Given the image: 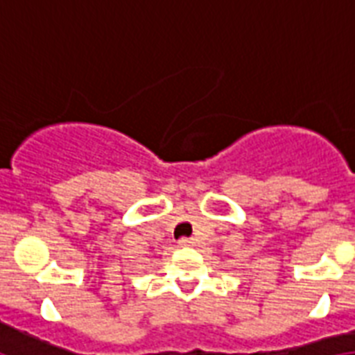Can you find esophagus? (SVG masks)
<instances>
[{"label":"esophagus","mask_w":355,"mask_h":355,"mask_svg":"<svg viewBox=\"0 0 355 355\" xmlns=\"http://www.w3.org/2000/svg\"><path fill=\"white\" fill-rule=\"evenodd\" d=\"M178 244H180L181 248H189V246H194V239L181 237L180 241H178Z\"/></svg>","instance_id":"34e87169"}]
</instances>
